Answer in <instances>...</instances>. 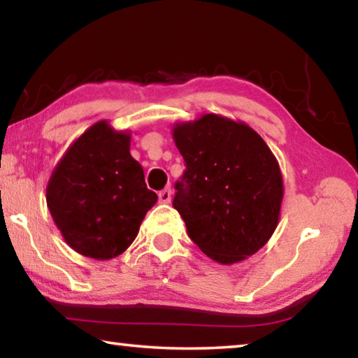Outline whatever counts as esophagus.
Masks as SVG:
<instances>
[{"label": "esophagus", "mask_w": 358, "mask_h": 358, "mask_svg": "<svg viewBox=\"0 0 358 358\" xmlns=\"http://www.w3.org/2000/svg\"><path fill=\"white\" fill-rule=\"evenodd\" d=\"M171 196H173L171 189H163L160 193H158V200H160V203L163 204H168L171 201Z\"/></svg>", "instance_id": "esophagus-1"}]
</instances>
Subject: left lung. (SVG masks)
Wrapping results in <instances>:
<instances>
[{
    "label": "left lung",
    "instance_id": "8db88e82",
    "mask_svg": "<svg viewBox=\"0 0 358 358\" xmlns=\"http://www.w3.org/2000/svg\"><path fill=\"white\" fill-rule=\"evenodd\" d=\"M185 173L173 206L193 243L220 265L254 255L276 230L284 198L276 157L255 130L219 114L173 127Z\"/></svg>",
    "mask_w": 358,
    "mask_h": 358
}]
</instances>
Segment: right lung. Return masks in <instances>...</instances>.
I'll return each mask as SVG.
<instances>
[{
    "instance_id": "1",
    "label": "right lung",
    "mask_w": 358,
    "mask_h": 358,
    "mask_svg": "<svg viewBox=\"0 0 358 358\" xmlns=\"http://www.w3.org/2000/svg\"><path fill=\"white\" fill-rule=\"evenodd\" d=\"M130 131L99 120L69 145L49 179L47 208L69 248L110 260L138 236L157 203L143 166L130 154Z\"/></svg>"
}]
</instances>
